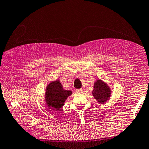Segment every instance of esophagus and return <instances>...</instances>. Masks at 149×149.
<instances>
[{
	"mask_svg": "<svg viewBox=\"0 0 149 149\" xmlns=\"http://www.w3.org/2000/svg\"><path fill=\"white\" fill-rule=\"evenodd\" d=\"M76 91H77L78 94H82V93H83V89H77V90H76Z\"/></svg>",
	"mask_w": 149,
	"mask_h": 149,
	"instance_id": "esophagus-1",
	"label": "esophagus"
}]
</instances>
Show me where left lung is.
Returning a JSON list of instances; mask_svg holds the SVG:
<instances>
[{
	"mask_svg": "<svg viewBox=\"0 0 149 149\" xmlns=\"http://www.w3.org/2000/svg\"><path fill=\"white\" fill-rule=\"evenodd\" d=\"M110 89L105 83L101 80H97L94 84L93 95L100 103H105L110 96Z\"/></svg>",
	"mask_w": 149,
	"mask_h": 149,
	"instance_id": "1",
	"label": "left lung"
}]
</instances>
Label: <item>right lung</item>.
<instances>
[{
    "instance_id": "right-lung-1",
    "label": "right lung",
    "mask_w": 149,
    "mask_h": 149,
    "mask_svg": "<svg viewBox=\"0 0 149 149\" xmlns=\"http://www.w3.org/2000/svg\"><path fill=\"white\" fill-rule=\"evenodd\" d=\"M72 93V91L69 90H64L59 81L51 82L47 86L46 92L47 105L49 107H53L54 110H60L68 96L71 95Z\"/></svg>"
}]
</instances>
